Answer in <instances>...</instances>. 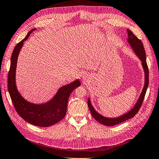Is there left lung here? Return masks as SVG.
Wrapping results in <instances>:
<instances>
[{
  "mask_svg": "<svg viewBox=\"0 0 159 159\" xmlns=\"http://www.w3.org/2000/svg\"><path fill=\"white\" fill-rule=\"evenodd\" d=\"M128 35V41L129 42V43L131 45L132 48L135 51L136 55L139 57L140 59L142 61L143 66L144 69V73H145V83L143 89V92L140 94V96L138 102H136L135 106L129 112L126 113L120 117H118L116 118H108L102 116L100 114L97 113L96 110L93 109V106H92L91 103H90V100L88 99V108L90 110V112L94 119H96V120L102 124H104L105 126H111L116 125L121 122H123L124 121L127 120L132 118L134 116L138 113L139 110H140V107L142 106L143 102L144 100V98L145 96L146 92H147V89L148 85V67L147 63V59H146V53L145 50L144 48V45L143 44V42L141 41L140 39L137 37L134 33H133L130 30L127 29Z\"/></svg>",
  "mask_w": 159,
  "mask_h": 159,
  "instance_id": "left-lung-1",
  "label": "left lung"
}]
</instances>
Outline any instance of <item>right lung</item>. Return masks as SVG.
<instances>
[{"instance_id": "1", "label": "right lung", "mask_w": 159, "mask_h": 159, "mask_svg": "<svg viewBox=\"0 0 159 159\" xmlns=\"http://www.w3.org/2000/svg\"><path fill=\"white\" fill-rule=\"evenodd\" d=\"M31 30L22 41L18 43L12 51L11 66L8 74L7 87L11 100L16 112L25 121L40 127H48L56 124L65 117L67 101L70 93L81 85L79 80L61 87L50 102L44 104H33L25 100L18 92L15 84V71L17 57L23 45L33 31Z\"/></svg>"}]
</instances>
